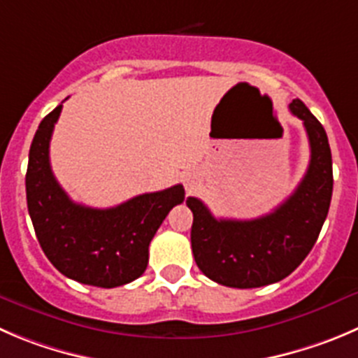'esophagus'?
Segmentation results:
<instances>
[{"mask_svg": "<svg viewBox=\"0 0 358 358\" xmlns=\"http://www.w3.org/2000/svg\"><path fill=\"white\" fill-rule=\"evenodd\" d=\"M185 186H186V189H188V192H193V189L196 188V179H195V177H192V176L186 177Z\"/></svg>", "mask_w": 358, "mask_h": 358, "instance_id": "obj_1", "label": "esophagus"}]
</instances>
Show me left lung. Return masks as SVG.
<instances>
[{"label": "left lung", "instance_id": "obj_1", "mask_svg": "<svg viewBox=\"0 0 358 358\" xmlns=\"http://www.w3.org/2000/svg\"><path fill=\"white\" fill-rule=\"evenodd\" d=\"M290 112L304 122L311 159L295 192L272 213L255 220L214 217L202 200L188 196L193 213L192 250L200 271L232 288L278 283L315 246L332 199V155L322 122L301 100Z\"/></svg>", "mask_w": 358, "mask_h": 358}]
</instances>
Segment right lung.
Masks as SVG:
<instances>
[{
	"mask_svg": "<svg viewBox=\"0 0 358 358\" xmlns=\"http://www.w3.org/2000/svg\"><path fill=\"white\" fill-rule=\"evenodd\" d=\"M63 105L43 117L29 149L26 199L36 239L50 264L79 283L114 288L141 278L149 244L185 188L144 193L110 209L75 203L56 181L49 144Z\"/></svg>",
	"mask_w": 358,
	"mask_h": 358,
	"instance_id": "add662e5",
	"label": "right lung"
}]
</instances>
